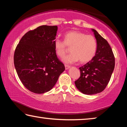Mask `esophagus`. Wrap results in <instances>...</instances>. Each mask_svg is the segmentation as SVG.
<instances>
[{
  "instance_id": "1",
  "label": "esophagus",
  "mask_w": 127,
  "mask_h": 127,
  "mask_svg": "<svg viewBox=\"0 0 127 127\" xmlns=\"http://www.w3.org/2000/svg\"><path fill=\"white\" fill-rule=\"evenodd\" d=\"M70 67V66H69V65H65V69H69Z\"/></svg>"
}]
</instances>
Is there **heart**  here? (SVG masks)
I'll list each match as a JSON object with an SVG mask.
<instances>
[{
	"label": "heart",
	"mask_w": 127,
	"mask_h": 127,
	"mask_svg": "<svg viewBox=\"0 0 127 127\" xmlns=\"http://www.w3.org/2000/svg\"><path fill=\"white\" fill-rule=\"evenodd\" d=\"M97 41L91 35L78 31H70L64 35V41L56 39L54 48L56 54L63 58L70 47L69 54L64 57L63 61L69 64L78 61L81 63H87L93 59L97 50Z\"/></svg>",
	"instance_id": "obj_1"
}]
</instances>
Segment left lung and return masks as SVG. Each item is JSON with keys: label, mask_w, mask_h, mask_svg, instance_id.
<instances>
[{"label": "left lung", "mask_w": 127, "mask_h": 127, "mask_svg": "<svg viewBox=\"0 0 127 127\" xmlns=\"http://www.w3.org/2000/svg\"><path fill=\"white\" fill-rule=\"evenodd\" d=\"M97 50L91 61L79 67L81 76L74 82L79 91L86 95L102 92L108 84L115 66V57L110 45L95 30Z\"/></svg>", "instance_id": "left-lung-1"}]
</instances>
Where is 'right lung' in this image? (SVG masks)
<instances>
[{"label":"right lung","mask_w":127,"mask_h":127,"mask_svg":"<svg viewBox=\"0 0 127 127\" xmlns=\"http://www.w3.org/2000/svg\"><path fill=\"white\" fill-rule=\"evenodd\" d=\"M57 26L43 25L25 33L14 51V64L24 86L35 94L53 89L65 70L54 48Z\"/></svg>","instance_id":"1"}]
</instances>
